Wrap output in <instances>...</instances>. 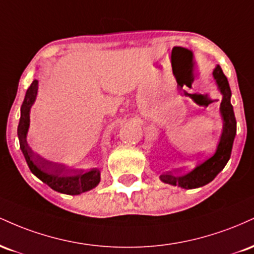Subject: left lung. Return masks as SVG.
Instances as JSON below:
<instances>
[{"label": "left lung", "mask_w": 254, "mask_h": 254, "mask_svg": "<svg viewBox=\"0 0 254 254\" xmlns=\"http://www.w3.org/2000/svg\"><path fill=\"white\" fill-rule=\"evenodd\" d=\"M212 76H214L215 82L217 84L218 90L222 94L220 112L223 121V127L222 132L218 138L216 149L210 156L204 159L203 161L198 162L191 171L186 172V173L161 174L160 180L162 183L179 186L185 190L202 188V186L206 185L215 179V177L223 170L224 166L230 159L233 142H234L235 135H237V121H235L233 106L230 104L232 92H230L228 80L224 76L220 65H216V68L214 69Z\"/></svg>", "instance_id": "1"}]
</instances>
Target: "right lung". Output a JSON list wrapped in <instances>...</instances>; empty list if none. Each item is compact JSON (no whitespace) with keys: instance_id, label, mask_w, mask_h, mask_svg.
<instances>
[{"instance_id":"1","label":"right lung","mask_w":254,"mask_h":254,"mask_svg":"<svg viewBox=\"0 0 254 254\" xmlns=\"http://www.w3.org/2000/svg\"><path fill=\"white\" fill-rule=\"evenodd\" d=\"M38 94V81L34 80L30 88L26 92L24 103L21 105V116H20L17 137L20 142V149L24 154L26 162L32 173L39 178L43 183L49 185L52 190L64 194L83 193L100 183V171L98 168L84 172L82 170H69L64 165L55 164L45 160L32 150L27 143V132L30 129V112Z\"/></svg>"}]
</instances>
